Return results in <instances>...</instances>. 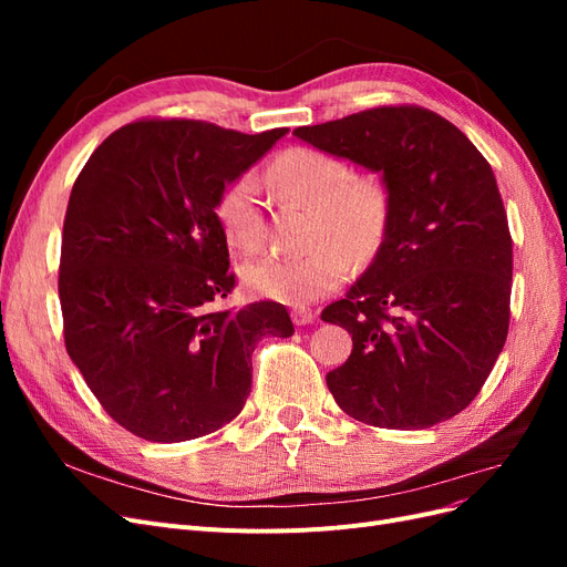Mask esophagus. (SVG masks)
<instances>
[{
    "instance_id": "34e87169",
    "label": "esophagus",
    "mask_w": 567,
    "mask_h": 567,
    "mask_svg": "<svg viewBox=\"0 0 567 567\" xmlns=\"http://www.w3.org/2000/svg\"><path fill=\"white\" fill-rule=\"evenodd\" d=\"M315 317H317V315L310 310V307H293V312H290V319H293L296 326L312 323Z\"/></svg>"
}]
</instances>
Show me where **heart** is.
<instances>
[{"instance_id":"obj_1","label":"heart","mask_w":567,"mask_h":567,"mask_svg":"<svg viewBox=\"0 0 567 567\" xmlns=\"http://www.w3.org/2000/svg\"><path fill=\"white\" fill-rule=\"evenodd\" d=\"M267 182L281 198L312 210L305 244L296 255H267L248 262L241 277L250 293L286 305H310L346 281L350 255L364 262L381 248L390 225V192L373 175H352L346 158L312 146L279 153ZM221 234L238 250L252 252L265 241L260 186L250 175L225 184L215 200Z\"/></svg>"}]
</instances>
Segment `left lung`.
Returning <instances> with one entry per match:
<instances>
[{
	"label": "left lung",
	"mask_w": 567,
	"mask_h": 567,
	"mask_svg": "<svg viewBox=\"0 0 567 567\" xmlns=\"http://www.w3.org/2000/svg\"><path fill=\"white\" fill-rule=\"evenodd\" d=\"M293 134L381 173L392 205L375 260L321 312L352 333L348 362L326 373L333 400L390 431L450 421L508 336L513 238L489 163L450 120L411 104Z\"/></svg>",
	"instance_id": "8db88e82"
}]
</instances>
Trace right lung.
I'll return each mask as SVG.
<instances>
[{
	"label": "right lung",
	"instance_id": "add662e5",
	"mask_svg": "<svg viewBox=\"0 0 567 567\" xmlns=\"http://www.w3.org/2000/svg\"><path fill=\"white\" fill-rule=\"evenodd\" d=\"M286 132L142 117L106 136L73 184L59 265L65 350L136 437L219 431L248 400L257 342L293 336L279 302L215 307L236 286L215 200Z\"/></svg>",
	"mask_w": 567,
	"mask_h": 567
}]
</instances>
